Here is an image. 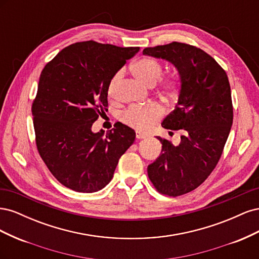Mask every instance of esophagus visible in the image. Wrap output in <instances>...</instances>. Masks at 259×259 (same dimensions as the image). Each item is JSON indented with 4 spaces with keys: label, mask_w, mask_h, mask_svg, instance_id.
<instances>
[{
    "label": "esophagus",
    "mask_w": 259,
    "mask_h": 259,
    "mask_svg": "<svg viewBox=\"0 0 259 259\" xmlns=\"http://www.w3.org/2000/svg\"><path fill=\"white\" fill-rule=\"evenodd\" d=\"M146 137H147V135L142 134V133H139V132H136V138H137V139H144V138H146Z\"/></svg>",
    "instance_id": "esophagus-1"
}]
</instances>
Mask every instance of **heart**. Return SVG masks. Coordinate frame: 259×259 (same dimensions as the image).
<instances>
[{
  "label": "heart",
  "instance_id": "1",
  "mask_svg": "<svg viewBox=\"0 0 259 259\" xmlns=\"http://www.w3.org/2000/svg\"><path fill=\"white\" fill-rule=\"evenodd\" d=\"M133 73L136 79L147 86H154L163 73V67L158 60L152 57H142L136 60L132 66ZM121 72H116L108 83L107 93L109 96H114L116 85L121 79ZM163 94L171 97L178 89V80L176 76H167L160 82ZM161 109L156 105L145 107H131L121 114V121L128 126L137 131H147L161 116Z\"/></svg>",
  "mask_w": 259,
  "mask_h": 259
}]
</instances>
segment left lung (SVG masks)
<instances>
[{"instance_id":"1","label":"left lung","mask_w":259,"mask_h":259,"mask_svg":"<svg viewBox=\"0 0 259 259\" xmlns=\"http://www.w3.org/2000/svg\"><path fill=\"white\" fill-rule=\"evenodd\" d=\"M144 55L169 61L178 70L180 90L175 109L162 126L182 133L174 146L158 138L162 152L148 166L155 189L178 197L198 188L216 167L233 121L231 90L225 70L195 46L171 42L147 48Z\"/></svg>"}]
</instances>
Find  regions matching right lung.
I'll list each match as a JSON object with an SVG mask.
<instances>
[{"mask_svg":"<svg viewBox=\"0 0 259 259\" xmlns=\"http://www.w3.org/2000/svg\"><path fill=\"white\" fill-rule=\"evenodd\" d=\"M139 48L94 41L60 51L42 70L32 104L37 151L53 176L77 192H96L110 183L135 131L122 123L92 132L108 107V83Z\"/></svg>","mask_w":259,"mask_h":259,"instance_id":"add662e5","label":"right lung"}]
</instances>
